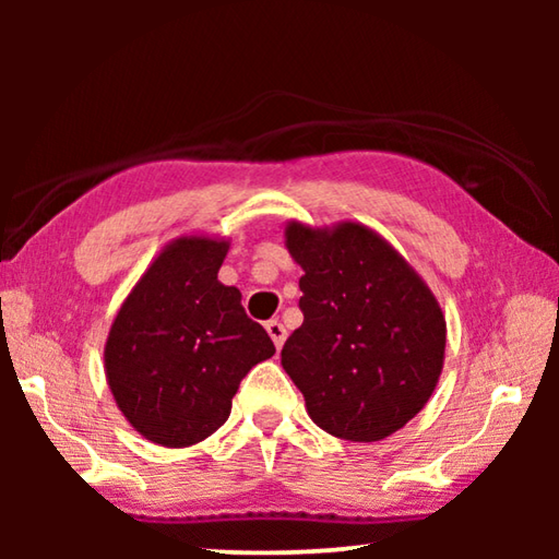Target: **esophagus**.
<instances>
[{
  "label": "esophagus",
  "mask_w": 559,
  "mask_h": 559,
  "mask_svg": "<svg viewBox=\"0 0 559 559\" xmlns=\"http://www.w3.org/2000/svg\"><path fill=\"white\" fill-rule=\"evenodd\" d=\"M266 333L271 335L273 345H276V349L283 347V343H286V328H283L278 320H269L266 323Z\"/></svg>",
  "instance_id": "obj_1"
}]
</instances>
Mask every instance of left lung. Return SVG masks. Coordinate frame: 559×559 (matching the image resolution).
<instances>
[{
	"mask_svg": "<svg viewBox=\"0 0 559 559\" xmlns=\"http://www.w3.org/2000/svg\"><path fill=\"white\" fill-rule=\"evenodd\" d=\"M286 249L302 269V325L281 365L308 416L345 441L392 437L439 384L447 318L437 296L384 236L353 219H290Z\"/></svg>",
	"mask_w": 559,
	"mask_h": 559,
	"instance_id": "1",
	"label": "left lung"
}]
</instances>
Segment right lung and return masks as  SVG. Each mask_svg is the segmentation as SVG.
<instances>
[{"instance_id":"add662e5","label":"right lung","mask_w":559,"mask_h":559,"mask_svg":"<svg viewBox=\"0 0 559 559\" xmlns=\"http://www.w3.org/2000/svg\"><path fill=\"white\" fill-rule=\"evenodd\" d=\"M226 253L224 236L169 241L122 300L103 347L118 409L159 447L212 437L229 419L246 372L276 353L243 313L239 288L219 281Z\"/></svg>"}]
</instances>
